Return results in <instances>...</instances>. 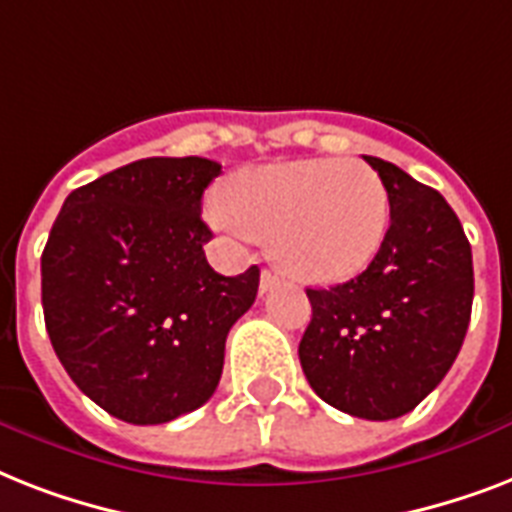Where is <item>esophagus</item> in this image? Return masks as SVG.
Instances as JSON below:
<instances>
[{"label":"esophagus","instance_id":"obj_1","mask_svg":"<svg viewBox=\"0 0 512 512\" xmlns=\"http://www.w3.org/2000/svg\"><path fill=\"white\" fill-rule=\"evenodd\" d=\"M276 284H279V276L265 268V271L260 273V292H263V295H265V292H271V289L276 287Z\"/></svg>","mask_w":512,"mask_h":512}]
</instances>
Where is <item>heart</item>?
<instances>
[{"mask_svg": "<svg viewBox=\"0 0 512 512\" xmlns=\"http://www.w3.org/2000/svg\"><path fill=\"white\" fill-rule=\"evenodd\" d=\"M217 207L236 231L273 241L284 271L316 284L358 276L390 223L388 188L358 159L247 167L225 180Z\"/></svg>", "mask_w": 512, "mask_h": 512, "instance_id": "b5f03b06", "label": "heart"}]
</instances>
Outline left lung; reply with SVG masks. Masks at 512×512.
Wrapping results in <instances>:
<instances>
[{
    "instance_id": "1",
    "label": "left lung",
    "mask_w": 512,
    "mask_h": 512,
    "mask_svg": "<svg viewBox=\"0 0 512 512\" xmlns=\"http://www.w3.org/2000/svg\"><path fill=\"white\" fill-rule=\"evenodd\" d=\"M390 199L388 236L356 279L305 289L303 372L329 406L361 420L412 412L452 369L473 308V255L446 199L364 156Z\"/></svg>"
}]
</instances>
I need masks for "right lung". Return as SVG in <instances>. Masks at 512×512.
I'll return each mask as SVG.
<instances>
[{
	"label": "right lung",
	"instance_id": "right-lung-1",
	"mask_svg": "<svg viewBox=\"0 0 512 512\" xmlns=\"http://www.w3.org/2000/svg\"><path fill=\"white\" fill-rule=\"evenodd\" d=\"M220 164L151 156L76 188L42 252L47 335L76 388L132 425L207 404L225 337L260 268L220 276L204 257L201 196Z\"/></svg>",
	"mask_w": 512,
	"mask_h": 512
}]
</instances>
